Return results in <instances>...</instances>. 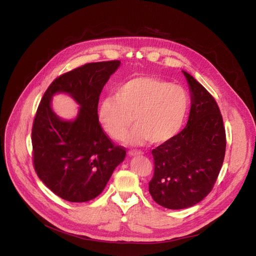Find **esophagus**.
<instances>
[{
    "label": "esophagus",
    "mask_w": 256,
    "mask_h": 256,
    "mask_svg": "<svg viewBox=\"0 0 256 256\" xmlns=\"http://www.w3.org/2000/svg\"><path fill=\"white\" fill-rule=\"evenodd\" d=\"M129 156H138V154H142L143 152L141 150H131L128 152Z\"/></svg>",
    "instance_id": "34e87169"
}]
</instances>
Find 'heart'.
<instances>
[{
    "mask_svg": "<svg viewBox=\"0 0 256 256\" xmlns=\"http://www.w3.org/2000/svg\"><path fill=\"white\" fill-rule=\"evenodd\" d=\"M189 95L180 85L154 76H136L122 82L114 96L98 106V120L106 134L122 141L132 124L128 141L164 143L182 128L189 109Z\"/></svg>",
    "mask_w": 256,
    "mask_h": 256,
    "instance_id": "obj_1",
    "label": "heart"
}]
</instances>
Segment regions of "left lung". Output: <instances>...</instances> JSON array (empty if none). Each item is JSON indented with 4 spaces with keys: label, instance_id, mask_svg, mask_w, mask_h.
<instances>
[{
    "label": "left lung",
    "instance_id": "obj_1",
    "mask_svg": "<svg viewBox=\"0 0 256 256\" xmlns=\"http://www.w3.org/2000/svg\"><path fill=\"white\" fill-rule=\"evenodd\" d=\"M191 92L187 125L152 150L154 176L150 193L168 209L188 208L214 188L226 156V136L214 98L191 74L182 72Z\"/></svg>",
    "mask_w": 256,
    "mask_h": 256
}]
</instances>
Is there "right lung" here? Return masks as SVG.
Masks as SVG:
<instances>
[{
	"label": "right lung",
	"mask_w": 256,
	"mask_h": 256,
	"mask_svg": "<svg viewBox=\"0 0 256 256\" xmlns=\"http://www.w3.org/2000/svg\"><path fill=\"white\" fill-rule=\"evenodd\" d=\"M120 60L88 63L58 76L44 92L32 128L33 164L37 176L68 202L98 196L126 148L115 145L98 120V102ZM67 92L82 108L74 121H63L50 109V98Z\"/></svg>",
	"instance_id": "right-lung-1"
}]
</instances>
